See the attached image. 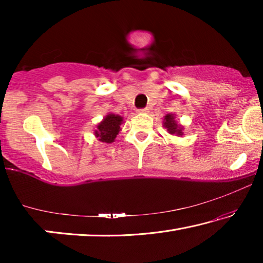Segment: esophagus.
<instances>
[{
    "mask_svg": "<svg viewBox=\"0 0 263 263\" xmlns=\"http://www.w3.org/2000/svg\"><path fill=\"white\" fill-rule=\"evenodd\" d=\"M138 112H139V114H146V112H148V109H147V108L138 109Z\"/></svg>",
    "mask_w": 263,
    "mask_h": 263,
    "instance_id": "1",
    "label": "esophagus"
}]
</instances>
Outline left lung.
<instances>
[{"label":"left lung","instance_id":"left-lung-1","mask_svg":"<svg viewBox=\"0 0 263 263\" xmlns=\"http://www.w3.org/2000/svg\"><path fill=\"white\" fill-rule=\"evenodd\" d=\"M163 126L167 128V131L171 133V135H176V136H183V127L177 124L175 121V116L173 114H168L164 116L163 119Z\"/></svg>","mask_w":263,"mask_h":263}]
</instances>
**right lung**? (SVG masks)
<instances>
[{
	"mask_svg": "<svg viewBox=\"0 0 263 263\" xmlns=\"http://www.w3.org/2000/svg\"><path fill=\"white\" fill-rule=\"evenodd\" d=\"M123 123V117L115 114H109L106 115L103 118L97 128L94 132L96 138H99V140L102 142H106V144H111L114 142L116 137L122 130L121 125Z\"/></svg>",
	"mask_w": 263,
	"mask_h": 263,
	"instance_id": "1",
	"label": "right lung"
}]
</instances>
